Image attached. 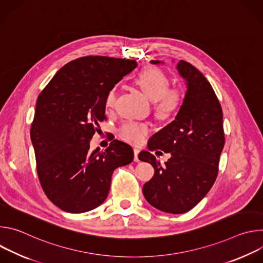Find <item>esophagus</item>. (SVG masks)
<instances>
[{"mask_svg":"<svg viewBox=\"0 0 263 263\" xmlns=\"http://www.w3.org/2000/svg\"><path fill=\"white\" fill-rule=\"evenodd\" d=\"M138 153H139V149L138 148H134V161H136V162L139 161Z\"/></svg>","mask_w":263,"mask_h":263,"instance_id":"34e87169","label":"esophagus"}]
</instances>
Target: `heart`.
Returning <instances> with one entry per match:
<instances>
[{"mask_svg": "<svg viewBox=\"0 0 263 263\" xmlns=\"http://www.w3.org/2000/svg\"><path fill=\"white\" fill-rule=\"evenodd\" d=\"M135 83L143 93L154 102V108L160 119L173 117L181 108L183 103V93L178 88H170L171 81L166 74L155 66H148L141 69L134 79ZM117 101V88L112 87L106 93L104 104L110 109ZM149 131L146 124L129 121L119 130L120 137L130 143L140 144Z\"/></svg>", "mask_w": 263, "mask_h": 263, "instance_id": "heart-1", "label": "heart"}]
</instances>
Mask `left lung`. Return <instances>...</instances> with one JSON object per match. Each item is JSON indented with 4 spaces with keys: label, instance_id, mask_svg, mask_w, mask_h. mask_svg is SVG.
<instances>
[{
    "label": "left lung",
    "instance_id": "8db88e82",
    "mask_svg": "<svg viewBox=\"0 0 263 263\" xmlns=\"http://www.w3.org/2000/svg\"><path fill=\"white\" fill-rule=\"evenodd\" d=\"M177 69L187 85L182 106L175 121L154 134L147 144L149 151L159 148L172 156L161 165L149 152L138 155L155 170L142 187L145 200L158 210L174 214L190 211L208 194L224 144L222 110L211 84L184 60L178 62Z\"/></svg>",
    "mask_w": 263,
    "mask_h": 263
}]
</instances>
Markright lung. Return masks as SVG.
Here are the masks:
<instances>
[{
  "label": "right lung",
  "instance_id": "obj_1",
  "mask_svg": "<svg viewBox=\"0 0 263 263\" xmlns=\"http://www.w3.org/2000/svg\"><path fill=\"white\" fill-rule=\"evenodd\" d=\"M137 66L135 60L85 56L61 67L37 98L31 124L36 170L49 200L70 213L100 206L112 173L133 161L132 147L115 139L105 151L89 149L106 120L108 90Z\"/></svg>",
  "mask_w": 263,
  "mask_h": 263
}]
</instances>
